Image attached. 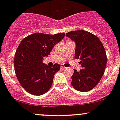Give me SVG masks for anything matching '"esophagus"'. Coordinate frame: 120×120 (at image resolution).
Here are the masks:
<instances>
[{
  "instance_id": "esophagus-1",
  "label": "esophagus",
  "mask_w": 120,
  "mask_h": 120,
  "mask_svg": "<svg viewBox=\"0 0 120 120\" xmlns=\"http://www.w3.org/2000/svg\"><path fill=\"white\" fill-rule=\"evenodd\" d=\"M61 68L64 69V68H65V67H64L63 66H61Z\"/></svg>"
}]
</instances>
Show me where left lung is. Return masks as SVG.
I'll list each match as a JSON object with an SVG mask.
<instances>
[{
	"label": "left lung",
	"instance_id": "left-lung-1",
	"mask_svg": "<svg viewBox=\"0 0 120 120\" xmlns=\"http://www.w3.org/2000/svg\"><path fill=\"white\" fill-rule=\"evenodd\" d=\"M76 43L75 58L80 59L82 69H74L71 85L75 89L88 92L94 89L102 78L107 63L106 51L96 35L83 30L66 33Z\"/></svg>",
	"mask_w": 120,
	"mask_h": 120
}]
</instances>
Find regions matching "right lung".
I'll return each instance as SVG.
<instances>
[{
	"instance_id": "add662e5",
	"label": "right lung",
	"mask_w": 120,
	"mask_h": 120,
	"mask_svg": "<svg viewBox=\"0 0 120 120\" xmlns=\"http://www.w3.org/2000/svg\"><path fill=\"white\" fill-rule=\"evenodd\" d=\"M64 36V32L54 35L38 32L25 37L20 43L15 53L14 69L19 82L27 92L39 96L50 89L60 65L49 67L42 61Z\"/></svg>"
}]
</instances>
